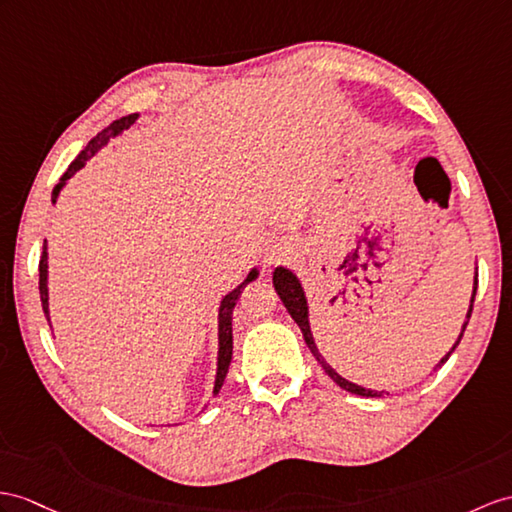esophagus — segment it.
<instances>
[{
  "label": "esophagus",
  "instance_id": "esophagus-1",
  "mask_svg": "<svg viewBox=\"0 0 512 512\" xmlns=\"http://www.w3.org/2000/svg\"><path fill=\"white\" fill-rule=\"evenodd\" d=\"M286 252H289V249H286V247L280 245V243L267 245V249H265V263H267V265L280 263V260L286 256Z\"/></svg>",
  "mask_w": 512,
  "mask_h": 512
}]
</instances>
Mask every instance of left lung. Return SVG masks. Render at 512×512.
Listing matches in <instances>:
<instances>
[{
  "label": "left lung",
  "mask_w": 512,
  "mask_h": 512,
  "mask_svg": "<svg viewBox=\"0 0 512 512\" xmlns=\"http://www.w3.org/2000/svg\"><path fill=\"white\" fill-rule=\"evenodd\" d=\"M273 286H276V291H278L280 299L284 302L286 310H289L291 317L295 319V323L299 326V330H302L304 341H306V345H308V350L313 352V356L317 358V363L323 367V371H326L328 376H330L336 384H339L343 391H350V393H354V395H363V397H378V395H382V393H378V391H369V389H363V386H356V384H352V382H347L345 378H341L339 373H336V371L326 363V358H323V356L319 354L317 345H315V341H313V334H310V326H308V306H306L304 291H302V286H299L297 278L293 276V273H291L289 269L278 267L276 271H273ZM476 289H478V273H476V282H473V295H471V306H469V313H467V319H465V326H463V330H460V336H458V341L454 343L452 352L456 350L460 339H463V334H465V330H467V323H469V319H471V310H473V299H476ZM452 352L447 354L439 365H436V369H439L443 363H447V358L452 356Z\"/></svg>",
  "instance_id": "obj_1"
}]
</instances>
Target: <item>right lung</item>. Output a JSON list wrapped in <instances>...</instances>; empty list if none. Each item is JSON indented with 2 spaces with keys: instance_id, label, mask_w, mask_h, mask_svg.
<instances>
[{
  "instance_id": "add662e5",
  "label": "right lung",
  "mask_w": 512,
  "mask_h": 512,
  "mask_svg": "<svg viewBox=\"0 0 512 512\" xmlns=\"http://www.w3.org/2000/svg\"><path fill=\"white\" fill-rule=\"evenodd\" d=\"M136 117H139V115H136V112H134V115H128V117H121V119H117V121H112L108 128H104L102 132H99V134L95 136V139L89 141V145H86V147L82 149L80 156L71 162L69 169H67L65 173H62V178H60V182L56 184V189H54V193H52V202H56V197H58V193H60V189H62V184H65L78 169H82L84 162L89 160V158L97 152V149H102V147L112 139V136H117L119 132L128 130V128L132 126V123L136 121ZM256 276H258L256 271L249 273L247 280H245L243 284L236 286V289H234L232 293H228L226 297H223V302H221V308H219V369H217L215 393H219V389L223 386V380H226V373H228L230 360H232V310H234L236 302H239V297H241L245 286H247L249 282H254ZM39 291H41L43 313H45V317H47V321H49V310H47V252H45V243H43L41 260H39Z\"/></svg>"
}]
</instances>
